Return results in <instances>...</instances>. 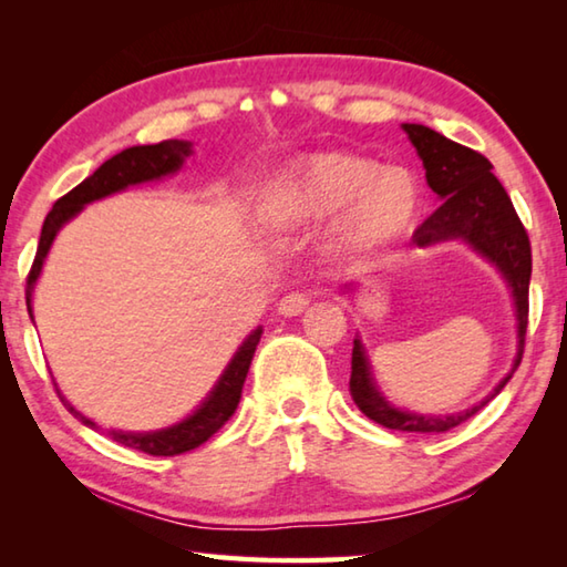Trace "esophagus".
Wrapping results in <instances>:
<instances>
[{
	"label": "esophagus",
	"mask_w": 567,
	"mask_h": 567,
	"mask_svg": "<svg viewBox=\"0 0 567 567\" xmlns=\"http://www.w3.org/2000/svg\"><path fill=\"white\" fill-rule=\"evenodd\" d=\"M310 300H312L310 292H305V290L287 292L280 300V307H277V310H280V315H285V318H292V315L305 312L307 305H310Z\"/></svg>",
	"instance_id": "34e87169"
}]
</instances>
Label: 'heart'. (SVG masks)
Returning a JSON list of instances; mask_svg holds the SVG:
<instances>
[{
	"instance_id": "heart-1",
	"label": "heart",
	"mask_w": 567,
	"mask_h": 567,
	"mask_svg": "<svg viewBox=\"0 0 567 567\" xmlns=\"http://www.w3.org/2000/svg\"><path fill=\"white\" fill-rule=\"evenodd\" d=\"M422 192L405 167H378L348 152H318L292 162L270 195V215L315 225L332 214L330 247L362 260L405 237L420 215Z\"/></svg>"
}]
</instances>
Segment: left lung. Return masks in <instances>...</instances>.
<instances>
[{"label": "left lung", "instance_id": "1", "mask_svg": "<svg viewBox=\"0 0 567 567\" xmlns=\"http://www.w3.org/2000/svg\"><path fill=\"white\" fill-rule=\"evenodd\" d=\"M412 145L425 167L430 189L443 199L440 207L422 223L412 243L427 247L445 239H463L480 255L487 257L511 285L517 318V358L513 370L503 378L501 385L493 390L480 405L455 415H415V412L398 410L382 398V392L372 382L368 358H364L362 342L354 340L352 348V375L350 392L354 405L364 415L375 420L378 425L402 433H447L483 410L507 380L513 378L517 364L523 360L525 330H527V290H530V239L517 217L515 207L507 197L501 179L493 175V165L480 152L457 145V142L443 137V134L425 127V124H402Z\"/></svg>", "mask_w": 567, "mask_h": 567}]
</instances>
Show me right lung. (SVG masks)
I'll return each instance as SVG.
<instances>
[{
    "instance_id": "right-lung-1",
    "label": "right lung",
    "mask_w": 567,
    "mask_h": 567,
    "mask_svg": "<svg viewBox=\"0 0 567 567\" xmlns=\"http://www.w3.org/2000/svg\"><path fill=\"white\" fill-rule=\"evenodd\" d=\"M189 155H192V145L185 140H165L159 142V145H140V147L122 150L120 155H114L112 159L104 162L100 169H94V175H90L74 189L66 192L64 197L56 199L42 225V235H40V245H37L32 270L27 275V310H30V315H32L34 282L42 272L44 257L50 252V247L54 243L56 233L62 229V225L70 223V219L80 213L84 205L94 203V199L114 195V192H120L130 185H140V182L172 175V172H177L182 167V162H185V157ZM260 334H262V328H257L243 344H239V350L235 352V358L229 360L223 378L217 380L213 392H209L203 405L192 412L187 420H182L177 425L165 427V430H155V433H122V430H110L114 443L140 450V453H147V455H165V457L187 453V450H195L203 443H207V440L235 415L239 398H243V385H245L249 362H252L257 342H260ZM60 400L74 417H80L84 422V425L97 427L90 417H84L82 412H76L70 402L62 398V392H60Z\"/></svg>"
}]
</instances>
